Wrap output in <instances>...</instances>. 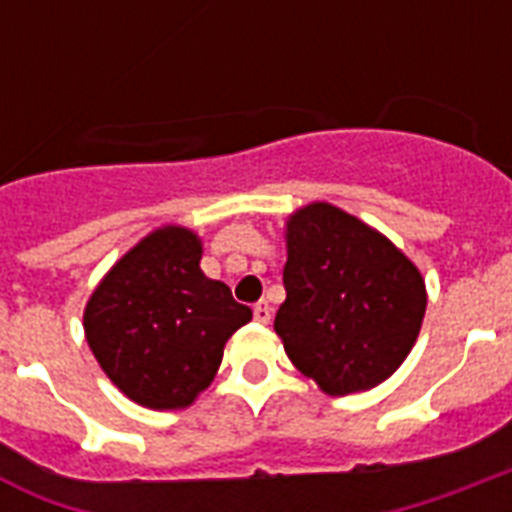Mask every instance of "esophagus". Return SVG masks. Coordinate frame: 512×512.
<instances>
[{
  "instance_id": "34e87169",
  "label": "esophagus",
  "mask_w": 512,
  "mask_h": 512,
  "mask_svg": "<svg viewBox=\"0 0 512 512\" xmlns=\"http://www.w3.org/2000/svg\"><path fill=\"white\" fill-rule=\"evenodd\" d=\"M252 313H255V321H260V324H268L273 316L271 305L265 303V300H260V303H255V308H252Z\"/></svg>"
}]
</instances>
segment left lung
<instances>
[{"instance_id": "left-lung-1", "label": "left lung", "mask_w": 512, "mask_h": 512, "mask_svg": "<svg viewBox=\"0 0 512 512\" xmlns=\"http://www.w3.org/2000/svg\"><path fill=\"white\" fill-rule=\"evenodd\" d=\"M284 289L273 329L292 364L329 396L388 380L425 316V281L385 236L332 204L289 217Z\"/></svg>"}]
</instances>
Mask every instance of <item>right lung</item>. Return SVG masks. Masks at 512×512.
<instances>
[{
  "label": "right lung",
  "mask_w": 512,
  "mask_h": 512,
  "mask_svg": "<svg viewBox=\"0 0 512 512\" xmlns=\"http://www.w3.org/2000/svg\"><path fill=\"white\" fill-rule=\"evenodd\" d=\"M196 233L167 225L92 292L84 332L103 372L148 409H183L215 377L225 340L252 319L199 268Z\"/></svg>",
  "instance_id": "obj_1"
}]
</instances>
